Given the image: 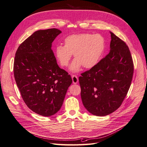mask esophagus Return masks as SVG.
<instances>
[{
  "instance_id": "obj_1",
  "label": "esophagus",
  "mask_w": 147,
  "mask_h": 147,
  "mask_svg": "<svg viewBox=\"0 0 147 147\" xmlns=\"http://www.w3.org/2000/svg\"><path fill=\"white\" fill-rule=\"evenodd\" d=\"M72 82L74 84H77L78 82V78L76 75H72Z\"/></svg>"
}]
</instances>
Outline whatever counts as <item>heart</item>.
Returning a JSON list of instances; mask_svg holds the SVG:
<instances>
[{
    "mask_svg": "<svg viewBox=\"0 0 147 147\" xmlns=\"http://www.w3.org/2000/svg\"><path fill=\"white\" fill-rule=\"evenodd\" d=\"M105 49L104 38L100 34L82 33L69 35L64 40V46L57 45L55 57L62 67H67L74 55L75 60L69 67L73 73L78 72L83 66L91 69L99 63Z\"/></svg>",
    "mask_w": 147,
    "mask_h": 147,
    "instance_id": "1",
    "label": "heart"
}]
</instances>
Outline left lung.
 <instances>
[{
    "label": "left lung",
    "mask_w": 147,
    "mask_h": 147,
    "mask_svg": "<svg viewBox=\"0 0 147 147\" xmlns=\"http://www.w3.org/2000/svg\"><path fill=\"white\" fill-rule=\"evenodd\" d=\"M110 52L79 77L85 109L98 117L113 113L121 105L130 88L134 65L125 42L110 31Z\"/></svg>",
    "instance_id": "8db88e82"
}]
</instances>
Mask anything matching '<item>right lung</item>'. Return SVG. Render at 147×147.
Masks as SVG:
<instances>
[{"instance_id":"add662e5","label":"right lung","mask_w":147,"mask_h":147,"mask_svg":"<svg viewBox=\"0 0 147 147\" xmlns=\"http://www.w3.org/2000/svg\"><path fill=\"white\" fill-rule=\"evenodd\" d=\"M62 32L53 28L35 31L16 52L13 72L25 104L40 115L50 117L61 108L72 83L57 65L52 43Z\"/></svg>"}]
</instances>
